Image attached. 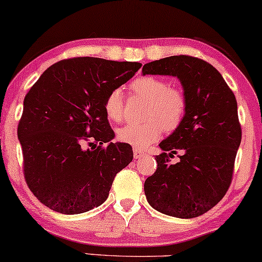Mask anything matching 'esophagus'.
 <instances>
[{
    "label": "esophagus",
    "mask_w": 262,
    "mask_h": 262,
    "mask_svg": "<svg viewBox=\"0 0 262 262\" xmlns=\"http://www.w3.org/2000/svg\"><path fill=\"white\" fill-rule=\"evenodd\" d=\"M144 155H145V152H144V151L139 150V149H137V148H134V158L136 159V160H137V159L143 158Z\"/></svg>",
    "instance_id": "34e87169"
}]
</instances>
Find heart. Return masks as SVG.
Here are the masks:
<instances>
[{
  "label": "heart",
  "instance_id": "b5f03b06",
  "mask_svg": "<svg viewBox=\"0 0 262 262\" xmlns=\"http://www.w3.org/2000/svg\"><path fill=\"white\" fill-rule=\"evenodd\" d=\"M132 94L147 100L144 123H130L118 130V139L134 148H145L161 137L162 130L173 132L181 126L188 111V100L181 88L169 85L164 78L141 76L128 85ZM104 113L112 121L124 118V95L120 89L108 93L103 103Z\"/></svg>",
  "mask_w": 262,
  "mask_h": 262
}]
</instances>
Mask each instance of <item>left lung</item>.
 <instances>
[{"mask_svg":"<svg viewBox=\"0 0 262 262\" xmlns=\"http://www.w3.org/2000/svg\"><path fill=\"white\" fill-rule=\"evenodd\" d=\"M143 74L179 78L188 100L181 126L162 141L158 168L144 182L148 202L159 212L190 219L208 212L232 182L242 139L232 90L218 70L199 57L176 55L145 63ZM181 152L180 162L169 158Z\"/></svg>","mask_w":262,"mask_h":262,"instance_id":"8db88e82","label":"left lung"}]
</instances>
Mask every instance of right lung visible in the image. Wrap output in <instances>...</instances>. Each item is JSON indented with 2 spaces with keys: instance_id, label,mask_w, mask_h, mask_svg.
<instances>
[{
  "instance_id": "add662e5",
  "label": "right lung",
  "mask_w": 262,
  "mask_h": 262,
  "mask_svg": "<svg viewBox=\"0 0 262 262\" xmlns=\"http://www.w3.org/2000/svg\"><path fill=\"white\" fill-rule=\"evenodd\" d=\"M141 66L89 56L61 60L26 94L18 125L23 171L43 205L79 214L106 201L115 176L134 152L126 143L110 142L114 132L104 98Z\"/></svg>"
}]
</instances>
